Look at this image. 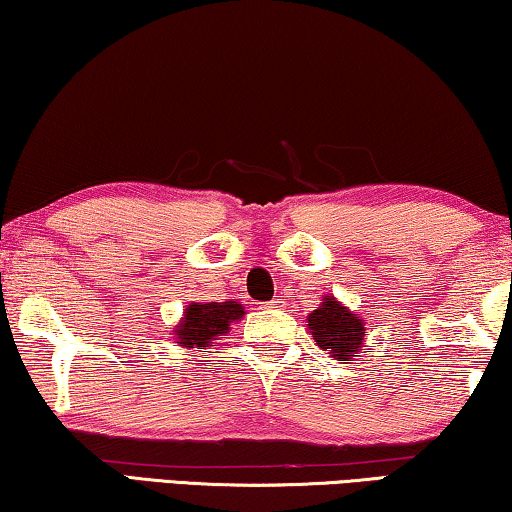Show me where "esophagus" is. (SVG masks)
I'll return each instance as SVG.
<instances>
[{
	"label": "esophagus",
	"instance_id": "34e87169",
	"mask_svg": "<svg viewBox=\"0 0 512 512\" xmlns=\"http://www.w3.org/2000/svg\"><path fill=\"white\" fill-rule=\"evenodd\" d=\"M266 308H282V301L280 299H273L271 303H266Z\"/></svg>",
	"mask_w": 512,
	"mask_h": 512
}]
</instances>
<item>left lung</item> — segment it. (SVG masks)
<instances>
[{
    "label": "left lung",
    "mask_w": 512,
    "mask_h": 512,
    "mask_svg": "<svg viewBox=\"0 0 512 512\" xmlns=\"http://www.w3.org/2000/svg\"><path fill=\"white\" fill-rule=\"evenodd\" d=\"M308 329L317 347L335 361H352L365 345V319L335 296H324L319 308L310 312Z\"/></svg>",
    "instance_id": "obj_1"
}]
</instances>
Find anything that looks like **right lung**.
Masks as SVG:
<instances>
[{"mask_svg": "<svg viewBox=\"0 0 512 512\" xmlns=\"http://www.w3.org/2000/svg\"><path fill=\"white\" fill-rule=\"evenodd\" d=\"M246 310L239 301H223V303H190L183 310V317L172 331V338L183 349H200L211 347L213 340L220 335L230 333L234 322H241Z\"/></svg>", "mask_w": 512, "mask_h": 512, "instance_id": "right-lung-1", "label": "right lung"}]
</instances>
